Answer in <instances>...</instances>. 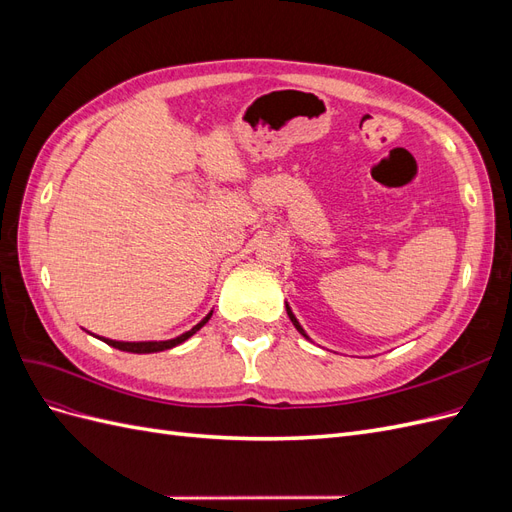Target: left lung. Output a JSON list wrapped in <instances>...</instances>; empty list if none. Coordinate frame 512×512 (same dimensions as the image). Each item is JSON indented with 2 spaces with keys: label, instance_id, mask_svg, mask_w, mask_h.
<instances>
[{
  "label": "left lung",
  "instance_id": "8db88e82",
  "mask_svg": "<svg viewBox=\"0 0 512 512\" xmlns=\"http://www.w3.org/2000/svg\"><path fill=\"white\" fill-rule=\"evenodd\" d=\"M286 312H288V318L292 320V324H294V327H297V331H299V333H301V335H303L305 339H309V335H307V333H305V329L301 327V322L297 320V316H294V314H292V309H290V305H288V303H286Z\"/></svg>",
  "mask_w": 512,
  "mask_h": 512
}]
</instances>
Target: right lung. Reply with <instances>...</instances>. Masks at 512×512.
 <instances>
[{"mask_svg":"<svg viewBox=\"0 0 512 512\" xmlns=\"http://www.w3.org/2000/svg\"><path fill=\"white\" fill-rule=\"evenodd\" d=\"M213 316V309L211 312L200 320L198 324H194V327L190 329V331H185V333H181V335H177V337H173V339H162V342H117V339H108V337H98V335H94V337H98L100 342H104V344H108V346H113V348H117V350H123V352H134V354H151V352H162V350H170V348H175V346H179V344H183L185 339H190L196 331H200L205 327V324L209 322V318ZM89 333V331H87Z\"/></svg>","mask_w":512,"mask_h":512,"instance_id":"right-lung-1","label":"right lung"}]
</instances>
